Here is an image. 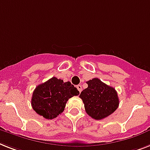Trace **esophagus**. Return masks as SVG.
Returning <instances> with one entry per match:
<instances>
[{"instance_id":"esophagus-1","label":"esophagus","mask_w":150,"mask_h":150,"mask_svg":"<svg viewBox=\"0 0 150 150\" xmlns=\"http://www.w3.org/2000/svg\"><path fill=\"white\" fill-rule=\"evenodd\" d=\"M76 88H77V90H79V92H81V91H82V86H81V85H77V86H76Z\"/></svg>"}]
</instances>
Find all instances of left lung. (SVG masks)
I'll return each mask as SVG.
<instances>
[{
	"mask_svg": "<svg viewBox=\"0 0 150 150\" xmlns=\"http://www.w3.org/2000/svg\"><path fill=\"white\" fill-rule=\"evenodd\" d=\"M88 87L80 95L86 113L95 120H102L111 115L119 106L117 92L113 87L103 83L98 78L86 82Z\"/></svg>",
	"mask_w": 150,
	"mask_h": 150,
	"instance_id": "8db88e82",
	"label": "left lung"
}]
</instances>
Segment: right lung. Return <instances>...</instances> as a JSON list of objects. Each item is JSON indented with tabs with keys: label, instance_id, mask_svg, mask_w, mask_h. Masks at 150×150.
<instances>
[{
	"label": "right lung",
	"instance_id": "1",
	"mask_svg": "<svg viewBox=\"0 0 150 150\" xmlns=\"http://www.w3.org/2000/svg\"><path fill=\"white\" fill-rule=\"evenodd\" d=\"M80 92L70 82L52 77L38 85L33 93L31 105L33 110L45 119L52 120L64 110L67 102Z\"/></svg>",
	"mask_w": 150,
	"mask_h": 150
}]
</instances>
